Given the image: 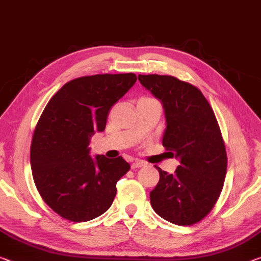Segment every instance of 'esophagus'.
I'll use <instances>...</instances> for the list:
<instances>
[{"mask_svg":"<svg viewBox=\"0 0 261 261\" xmlns=\"http://www.w3.org/2000/svg\"><path fill=\"white\" fill-rule=\"evenodd\" d=\"M144 163L143 161H141V160H135V161L132 163V169H136V168H141V167H143L144 166Z\"/></svg>","mask_w":261,"mask_h":261,"instance_id":"1","label":"esophagus"}]
</instances>
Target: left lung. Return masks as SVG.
I'll use <instances>...</instances> for the list:
<instances>
[{
    "label": "left lung",
    "instance_id": "obj_1",
    "mask_svg": "<svg viewBox=\"0 0 261 261\" xmlns=\"http://www.w3.org/2000/svg\"><path fill=\"white\" fill-rule=\"evenodd\" d=\"M161 101L167 127L162 144L179 161L175 174L156 167L160 181L150 204L160 217L176 225L202 220L217 202L226 175V150L217 119L197 87L171 75L139 74Z\"/></svg>",
    "mask_w": 261,
    "mask_h": 261
}]
</instances>
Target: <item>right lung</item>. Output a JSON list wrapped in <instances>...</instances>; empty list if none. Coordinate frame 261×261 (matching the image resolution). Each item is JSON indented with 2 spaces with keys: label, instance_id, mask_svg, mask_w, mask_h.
Masks as SVG:
<instances>
[{
  "label": "right lung",
  "instance_id": "obj_1",
  "mask_svg": "<svg viewBox=\"0 0 261 261\" xmlns=\"http://www.w3.org/2000/svg\"><path fill=\"white\" fill-rule=\"evenodd\" d=\"M136 79L134 73L73 79L43 111L31 142V169L39 195L61 217L87 222L113 203L129 163L121 156L91 158L89 144L95 132L105 130L108 111Z\"/></svg>",
  "mask_w": 261,
  "mask_h": 261
}]
</instances>
